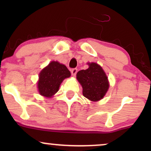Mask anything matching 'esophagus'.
<instances>
[{"instance_id":"1","label":"esophagus","mask_w":151,"mask_h":151,"mask_svg":"<svg viewBox=\"0 0 151 151\" xmlns=\"http://www.w3.org/2000/svg\"><path fill=\"white\" fill-rule=\"evenodd\" d=\"M78 72V69H73L71 70V75L73 76H75L76 75Z\"/></svg>"}]
</instances>
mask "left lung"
I'll return each instance as SVG.
<instances>
[{
    "mask_svg": "<svg viewBox=\"0 0 151 151\" xmlns=\"http://www.w3.org/2000/svg\"><path fill=\"white\" fill-rule=\"evenodd\" d=\"M88 68L77 73L76 78L82 86L83 96L92 102L104 98L109 88L108 78L102 67L97 63H87Z\"/></svg>",
    "mask_w": 151,
    "mask_h": 151,
    "instance_id": "1",
    "label": "left lung"
}]
</instances>
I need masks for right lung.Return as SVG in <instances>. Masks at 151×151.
Instances as JSON below:
<instances>
[{"label": "right lung", "mask_w": 151, "mask_h": 151, "mask_svg": "<svg viewBox=\"0 0 151 151\" xmlns=\"http://www.w3.org/2000/svg\"><path fill=\"white\" fill-rule=\"evenodd\" d=\"M71 73L65 65L52 61L39 74L38 88L39 93L46 98H51L59 90L60 84Z\"/></svg>", "instance_id": "obj_1"}]
</instances>
